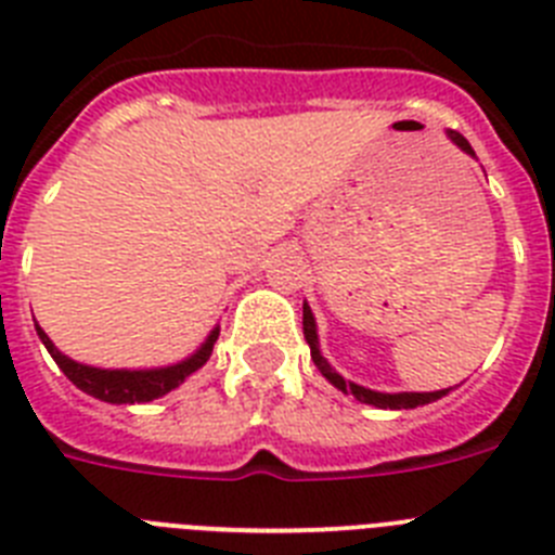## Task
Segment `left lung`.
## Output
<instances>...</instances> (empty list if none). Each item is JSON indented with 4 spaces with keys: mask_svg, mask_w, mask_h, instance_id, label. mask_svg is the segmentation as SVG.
Returning a JSON list of instances; mask_svg holds the SVG:
<instances>
[{
    "mask_svg": "<svg viewBox=\"0 0 555 555\" xmlns=\"http://www.w3.org/2000/svg\"><path fill=\"white\" fill-rule=\"evenodd\" d=\"M447 137H450L452 142L461 147V151L469 153V156H475L472 144L466 142L461 133L447 131ZM305 337H307V344H310L312 363L318 365V371H321V374H324L332 385H335L337 391L351 393V397L360 399V402H365V404H374V408H383V411H411V408H418V404H430V402H436V399H441L450 393V388H444V391H430V393H408V391L404 393H379V391H371V388H363V385H358V383H349V379H344L335 369H332L330 363H326V358L321 354V349H318L315 318H312V310L307 305H305Z\"/></svg>",
    "mask_w": 555,
    "mask_h": 555,
    "instance_id": "1",
    "label": "left lung"
}]
</instances>
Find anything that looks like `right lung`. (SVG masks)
<instances>
[{
  "label": "right lung",
  "mask_w": 555,
  "mask_h": 555,
  "mask_svg": "<svg viewBox=\"0 0 555 555\" xmlns=\"http://www.w3.org/2000/svg\"><path fill=\"white\" fill-rule=\"evenodd\" d=\"M38 337H41V344L47 346V351L52 354L61 371H64L66 377L86 391L89 397L100 399V402H111V404H137V402H153V399L164 397V393H170L172 388L184 383L190 377L192 371H197L206 360L211 358V349H215V340L220 335V326L209 332L206 337V344L192 354V358L181 360L176 365H164V369H139V371H128V369H94V365H83L77 363V360L66 358L61 351L55 349L47 332L36 324Z\"/></svg>",
  "instance_id": "add662e5"
}]
</instances>
